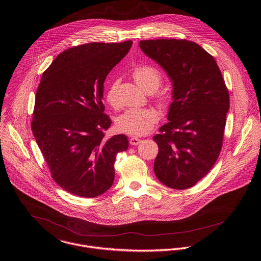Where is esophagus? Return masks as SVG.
Segmentation results:
<instances>
[{"label":"esophagus","instance_id":"obj_1","mask_svg":"<svg viewBox=\"0 0 261 261\" xmlns=\"http://www.w3.org/2000/svg\"><path fill=\"white\" fill-rule=\"evenodd\" d=\"M129 142L131 145H138L139 143H141V139H139L137 137H131L129 139Z\"/></svg>","mask_w":261,"mask_h":261}]
</instances>
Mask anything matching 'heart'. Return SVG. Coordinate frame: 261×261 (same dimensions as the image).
<instances>
[{
    "label": "heart",
    "instance_id": "heart-1",
    "mask_svg": "<svg viewBox=\"0 0 261 261\" xmlns=\"http://www.w3.org/2000/svg\"><path fill=\"white\" fill-rule=\"evenodd\" d=\"M132 76L136 84L145 92L153 93L159 88L162 75L156 67L151 65H139L134 68ZM170 97L163 92L157 96V102L161 107H166ZM106 102L113 108L119 107L117 98V82H114L106 93ZM159 116L153 108H133L126 110L117 119V128L123 133L130 135H144L148 133L158 122Z\"/></svg>",
    "mask_w": 261,
    "mask_h": 261
}]
</instances>
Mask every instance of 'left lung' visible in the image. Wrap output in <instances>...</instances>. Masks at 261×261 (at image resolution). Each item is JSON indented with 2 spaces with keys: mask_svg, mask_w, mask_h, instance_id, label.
<instances>
[{
  "mask_svg": "<svg viewBox=\"0 0 261 261\" xmlns=\"http://www.w3.org/2000/svg\"><path fill=\"white\" fill-rule=\"evenodd\" d=\"M141 50L156 61L172 82L168 123L153 139L157 178L166 187H194L217 161L229 111V92L215 58L186 39L142 40Z\"/></svg>",
  "mask_w": 261,
  "mask_h": 261,
  "instance_id": "1",
  "label": "left lung"
}]
</instances>
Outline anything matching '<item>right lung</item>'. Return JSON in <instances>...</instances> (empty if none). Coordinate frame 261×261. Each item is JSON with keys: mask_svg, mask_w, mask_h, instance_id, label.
Returning a JSON list of instances; mask_svg holds the SVG:
<instances>
[{"mask_svg": "<svg viewBox=\"0 0 261 261\" xmlns=\"http://www.w3.org/2000/svg\"><path fill=\"white\" fill-rule=\"evenodd\" d=\"M132 41L92 42L64 50L43 72L31 128L54 181L82 198L107 192L114 163L128 149L124 134L105 138L112 121L104 114V82L129 53Z\"/></svg>", "mask_w": 261, "mask_h": 261, "instance_id": "obj_1", "label": "right lung"}]
</instances>
